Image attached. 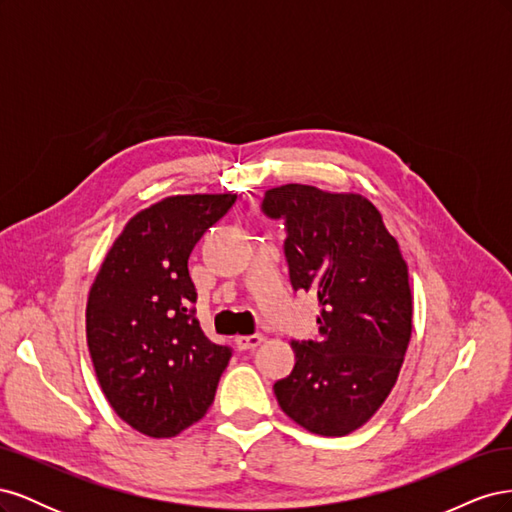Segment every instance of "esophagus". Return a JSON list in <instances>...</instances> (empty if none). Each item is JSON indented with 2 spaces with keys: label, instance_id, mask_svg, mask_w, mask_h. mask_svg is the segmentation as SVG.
<instances>
[{
  "label": "esophagus",
  "instance_id": "1",
  "mask_svg": "<svg viewBox=\"0 0 512 512\" xmlns=\"http://www.w3.org/2000/svg\"><path fill=\"white\" fill-rule=\"evenodd\" d=\"M260 344H262V335H258V333H254V335H239L237 337V348L239 350H254Z\"/></svg>",
  "mask_w": 512,
  "mask_h": 512
}]
</instances>
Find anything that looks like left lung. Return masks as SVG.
<instances>
[{"mask_svg": "<svg viewBox=\"0 0 512 512\" xmlns=\"http://www.w3.org/2000/svg\"><path fill=\"white\" fill-rule=\"evenodd\" d=\"M282 220L294 290L322 305L318 339L292 342L294 369L273 384L277 404L307 431L346 436L389 397L412 335L408 267L380 211L359 194L288 183L262 198Z\"/></svg>", "mask_w": 512, "mask_h": 512, "instance_id": "1", "label": "left lung"}]
</instances>
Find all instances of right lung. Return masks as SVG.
Returning <instances> with one entry per match:
<instances>
[{
	"label": "right lung",
	"mask_w": 512,
	"mask_h": 512,
	"mask_svg": "<svg viewBox=\"0 0 512 512\" xmlns=\"http://www.w3.org/2000/svg\"><path fill=\"white\" fill-rule=\"evenodd\" d=\"M235 194L168 196L138 211L108 250L87 299V346L121 421L173 438L200 421L232 350L194 316L188 258Z\"/></svg>",
	"instance_id": "1"
}]
</instances>
